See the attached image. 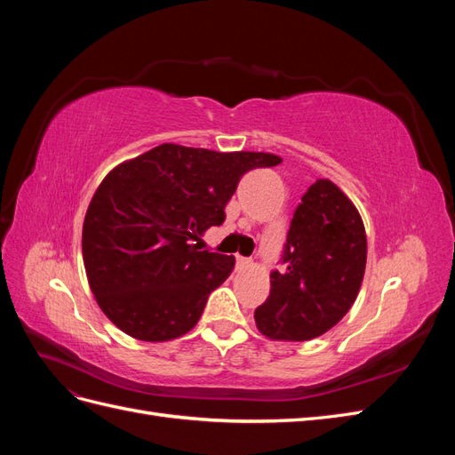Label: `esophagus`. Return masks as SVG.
Masks as SVG:
<instances>
[{"instance_id": "1", "label": "esophagus", "mask_w": 455, "mask_h": 455, "mask_svg": "<svg viewBox=\"0 0 455 455\" xmlns=\"http://www.w3.org/2000/svg\"><path fill=\"white\" fill-rule=\"evenodd\" d=\"M251 266H252V259H251V258L237 256V267H239V269H249Z\"/></svg>"}]
</instances>
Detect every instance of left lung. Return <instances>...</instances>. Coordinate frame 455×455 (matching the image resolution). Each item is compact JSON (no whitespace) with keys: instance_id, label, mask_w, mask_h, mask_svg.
<instances>
[{"instance_id":"1","label":"left lung","mask_w":455,"mask_h":455,"mask_svg":"<svg viewBox=\"0 0 455 455\" xmlns=\"http://www.w3.org/2000/svg\"><path fill=\"white\" fill-rule=\"evenodd\" d=\"M269 298L254 311L261 334L307 341L338 324L355 304L366 267V231L356 206L319 178L301 197Z\"/></svg>"}]
</instances>
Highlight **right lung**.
Returning <instances> with one entry per match:
<instances>
[{"instance_id": "right-lung-1", "label": "right lung", "mask_w": 455, "mask_h": 455, "mask_svg": "<svg viewBox=\"0 0 455 455\" xmlns=\"http://www.w3.org/2000/svg\"><path fill=\"white\" fill-rule=\"evenodd\" d=\"M283 159L264 151L161 144L117 164L94 191L84 222V264L104 315L142 341L189 332L235 258L197 251L220 226L244 172Z\"/></svg>"}]
</instances>
